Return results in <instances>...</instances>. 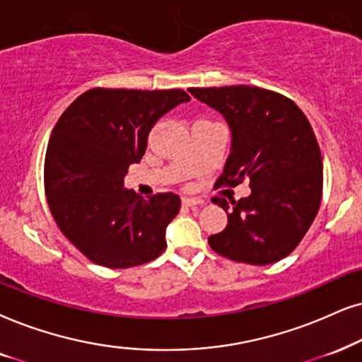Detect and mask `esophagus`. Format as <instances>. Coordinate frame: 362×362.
<instances>
[{
  "label": "esophagus",
  "mask_w": 362,
  "mask_h": 362,
  "mask_svg": "<svg viewBox=\"0 0 362 362\" xmlns=\"http://www.w3.org/2000/svg\"><path fill=\"white\" fill-rule=\"evenodd\" d=\"M200 204H204V200L199 199V197H184V205H187V207H194V205Z\"/></svg>",
  "instance_id": "34e87169"
}]
</instances>
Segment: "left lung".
<instances>
[{
	"label": "left lung",
	"instance_id": "1",
	"mask_svg": "<svg viewBox=\"0 0 362 362\" xmlns=\"http://www.w3.org/2000/svg\"><path fill=\"white\" fill-rule=\"evenodd\" d=\"M189 91L217 110L230 128V153L215 185L245 180L250 187V195L232 205L215 197L227 214V227L209 237L210 247L252 265L287 257L321 207L322 157L309 120L292 100L259 86Z\"/></svg>",
	"mask_w": 362,
	"mask_h": 362
}]
</instances>
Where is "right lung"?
I'll use <instances>...</instances> for the list:
<instances>
[{
	"mask_svg": "<svg viewBox=\"0 0 362 362\" xmlns=\"http://www.w3.org/2000/svg\"><path fill=\"white\" fill-rule=\"evenodd\" d=\"M184 90L93 88L54 125L45 158V190L59 230L91 262L127 269L157 259L180 197L148 199L125 189L160 117L189 102Z\"/></svg>",
	"mask_w": 362,
	"mask_h": 362,
	"instance_id": "obj_1",
	"label": "right lung"
}]
</instances>
